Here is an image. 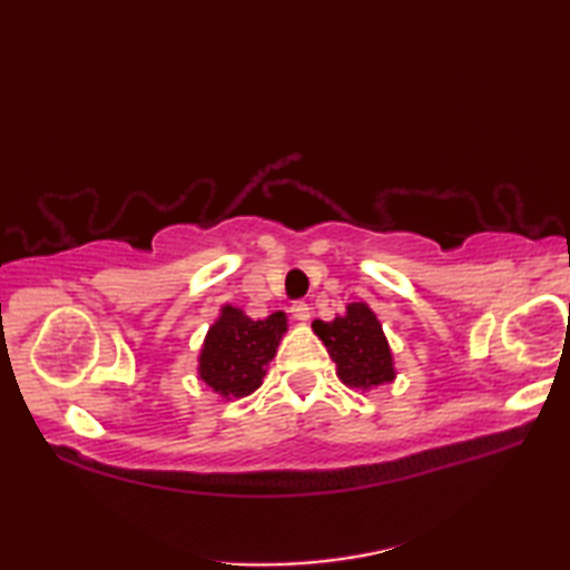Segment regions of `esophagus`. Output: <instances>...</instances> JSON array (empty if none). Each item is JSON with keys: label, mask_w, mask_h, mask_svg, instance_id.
Here are the masks:
<instances>
[{"label": "esophagus", "mask_w": 570, "mask_h": 570, "mask_svg": "<svg viewBox=\"0 0 570 570\" xmlns=\"http://www.w3.org/2000/svg\"><path fill=\"white\" fill-rule=\"evenodd\" d=\"M292 316L301 323H306L311 318V308H308L306 301H296V304L292 306Z\"/></svg>", "instance_id": "1"}]
</instances>
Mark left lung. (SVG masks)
Returning a JSON list of instances; mask_svg holds the SVG:
<instances>
[{"instance_id": "obj_1", "label": "left lung", "mask_w": 570, "mask_h": 570, "mask_svg": "<svg viewBox=\"0 0 570 570\" xmlns=\"http://www.w3.org/2000/svg\"><path fill=\"white\" fill-rule=\"evenodd\" d=\"M313 331L328 347L337 377L350 386H377L394 380L392 353L377 316L367 304H350L345 316L313 321Z\"/></svg>"}]
</instances>
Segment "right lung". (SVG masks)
<instances>
[{
	"mask_svg": "<svg viewBox=\"0 0 570 570\" xmlns=\"http://www.w3.org/2000/svg\"><path fill=\"white\" fill-rule=\"evenodd\" d=\"M286 333L282 311L264 321H252L239 308L225 306L208 331L200 353V380L227 399L247 396L262 384L264 365L276 353Z\"/></svg>",
	"mask_w": 570,
	"mask_h": 570,
	"instance_id": "obj_1",
	"label": "right lung"
}]
</instances>
